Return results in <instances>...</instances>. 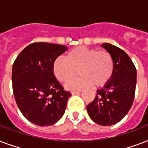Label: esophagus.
Here are the masks:
<instances>
[{"instance_id":"34e87169","label":"esophagus","mask_w":148,"mask_h":148,"mask_svg":"<svg viewBox=\"0 0 148 148\" xmlns=\"http://www.w3.org/2000/svg\"><path fill=\"white\" fill-rule=\"evenodd\" d=\"M81 92V90H76V91H72L71 94L73 95H77V94H80Z\"/></svg>"}]
</instances>
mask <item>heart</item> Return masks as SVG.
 Wrapping results in <instances>:
<instances>
[{"label":"heart","instance_id":"b5f03b06","mask_svg":"<svg viewBox=\"0 0 148 148\" xmlns=\"http://www.w3.org/2000/svg\"><path fill=\"white\" fill-rule=\"evenodd\" d=\"M52 70L60 82L73 79L79 71L81 76L66 84L69 90H79L92 84L103 87L109 83L114 74V64L112 56L108 51L82 46L70 51L66 60L56 58Z\"/></svg>","mask_w":148,"mask_h":148}]
</instances>
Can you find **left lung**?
<instances>
[{
	"label": "left lung",
	"instance_id": "obj_1",
	"mask_svg": "<svg viewBox=\"0 0 148 148\" xmlns=\"http://www.w3.org/2000/svg\"><path fill=\"white\" fill-rule=\"evenodd\" d=\"M101 46L112 56L114 71L109 83L97 90L95 100L87 106V110L96 124L110 126L121 121L133 104L137 71L123 50L108 43Z\"/></svg>",
	"mask_w": 148,
	"mask_h": 148
}]
</instances>
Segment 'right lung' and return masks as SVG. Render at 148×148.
<instances>
[{
  "instance_id": "add662e5",
  "label": "right lung",
  "mask_w": 148,
  "mask_h": 148,
  "mask_svg": "<svg viewBox=\"0 0 148 148\" xmlns=\"http://www.w3.org/2000/svg\"><path fill=\"white\" fill-rule=\"evenodd\" d=\"M64 45L33 43L17 56L12 67L13 91L18 108L38 126L53 125L62 117L71 94L56 79L52 66L64 53Z\"/></svg>"
}]
</instances>
